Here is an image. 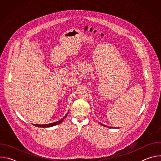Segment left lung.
<instances>
[{"mask_svg": "<svg viewBox=\"0 0 161 161\" xmlns=\"http://www.w3.org/2000/svg\"><path fill=\"white\" fill-rule=\"evenodd\" d=\"M101 125H103V124H101ZM104 126H106V125H104ZM106 127H108V126H106Z\"/></svg>", "mask_w": 161, "mask_h": 161, "instance_id": "1", "label": "left lung"}]
</instances>
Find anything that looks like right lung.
<instances>
[{
  "label": "right lung",
  "mask_w": 161,
  "mask_h": 161,
  "mask_svg": "<svg viewBox=\"0 0 161 161\" xmlns=\"http://www.w3.org/2000/svg\"><path fill=\"white\" fill-rule=\"evenodd\" d=\"M67 114V113L65 114V116L64 118H62L61 120H58V121H57V122H55L52 123V124H43V125H38V124H34V125L35 126H36V127H52V126H54V125H58V124H59L60 123L64 121V119L66 117Z\"/></svg>",
  "instance_id": "add662e5"
}]
</instances>
